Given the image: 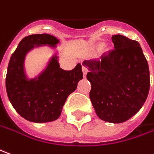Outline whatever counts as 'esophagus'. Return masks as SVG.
Returning a JSON list of instances; mask_svg holds the SVG:
<instances>
[{
	"instance_id": "obj_1",
	"label": "esophagus",
	"mask_w": 154,
	"mask_h": 154,
	"mask_svg": "<svg viewBox=\"0 0 154 154\" xmlns=\"http://www.w3.org/2000/svg\"><path fill=\"white\" fill-rule=\"evenodd\" d=\"M82 73H83V77H86V75H87V72H88V68L86 67L85 66H82Z\"/></svg>"
}]
</instances>
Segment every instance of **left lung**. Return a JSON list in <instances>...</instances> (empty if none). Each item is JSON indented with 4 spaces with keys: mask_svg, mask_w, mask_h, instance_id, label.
<instances>
[{
    "mask_svg": "<svg viewBox=\"0 0 154 154\" xmlns=\"http://www.w3.org/2000/svg\"><path fill=\"white\" fill-rule=\"evenodd\" d=\"M114 50L101 60H84L89 97L97 116L104 121L121 123L135 116L148 95V64L139 43L121 34L112 35Z\"/></svg>",
    "mask_w": 154,
    "mask_h": 154,
    "instance_id": "1",
    "label": "left lung"
}]
</instances>
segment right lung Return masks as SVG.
<instances>
[{"label": "right lung", "mask_w": 154, "mask_h": 154, "mask_svg": "<svg viewBox=\"0 0 154 154\" xmlns=\"http://www.w3.org/2000/svg\"><path fill=\"white\" fill-rule=\"evenodd\" d=\"M58 43L51 34H32L23 38L11 55L6 77L7 96L16 111L27 121L45 123L57 120L67 97L83 77L81 64L65 71L54 55L38 77L27 78L23 66L27 53L45 45L55 48Z\"/></svg>", "instance_id": "obj_1"}]
</instances>
